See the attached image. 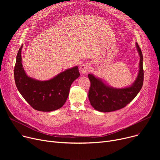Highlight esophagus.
<instances>
[{
    "instance_id": "34e87169",
    "label": "esophagus",
    "mask_w": 160,
    "mask_h": 160,
    "mask_svg": "<svg viewBox=\"0 0 160 160\" xmlns=\"http://www.w3.org/2000/svg\"><path fill=\"white\" fill-rule=\"evenodd\" d=\"M89 64L88 63L82 64L80 67V72L82 74H86L89 71Z\"/></svg>"
}]
</instances>
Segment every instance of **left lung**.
<instances>
[{
    "label": "left lung",
    "mask_w": 160,
    "mask_h": 160,
    "mask_svg": "<svg viewBox=\"0 0 160 160\" xmlns=\"http://www.w3.org/2000/svg\"><path fill=\"white\" fill-rule=\"evenodd\" d=\"M140 56L139 70L136 80L131 86L117 89L108 86L93 74H88L91 82L88 97L91 105L100 112H110L120 110L128 104L138 94L143 83L144 72L142 68V54L136 43Z\"/></svg>",
    "instance_id": "left-lung-1"
}]
</instances>
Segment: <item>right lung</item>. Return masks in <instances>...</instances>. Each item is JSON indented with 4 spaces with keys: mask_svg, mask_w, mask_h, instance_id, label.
<instances>
[{
    "mask_svg": "<svg viewBox=\"0 0 160 160\" xmlns=\"http://www.w3.org/2000/svg\"><path fill=\"white\" fill-rule=\"evenodd\" d=\"M22 48V45L17 54L14 67L15 82L19 93L38 111L52 112L60 108L68 98L72 83L80 77L78 67L67 69L48 80H35L28 77L24 70Z\"/></svg>",
    "mask_w": 160,
    "mask_h": 160,
    "instance_id": "1",
    "label": "right lung"
}]
</instances>
